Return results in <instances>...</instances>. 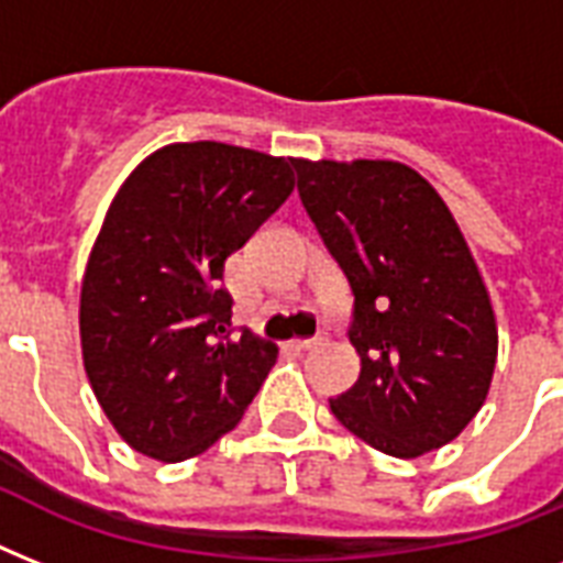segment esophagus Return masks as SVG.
Wrapping results in <instances>:
<instances>
[{
	"label": "esophagus",
	"mask_w": 563,
	"mask_h": 563,
	"mask_svg": "<svg viewBox=\"0 0 563 563\" xmlns=\"http://www.w3.org/2000/svg\"><path fill=\"white\" fill-rule=\"evenodd\" d=\"M324 342L327 333H318L312 335V339H298V342H291V347H295V351H316V347H321Z\"/></svg>",
	"instance_id": "esophagus-1"
}]
</instances>
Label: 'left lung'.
I'll use <instances>...</instances> for the list:
<instances>
[{"label": "left lung", "mask_w": 563, "mask_h": 563, "mask_svg": "<svg viewBox=\"0 0 563 563\" xmlns=\"http://www.w3.org/2000/svg\"><path fill=\"white\" fill-rule=\"evenodd\" d=\"M300 201L353 291L360 379L330 409L365 444L415 459L488 397L497 321L441 195L394 161H295Z\"/></svg>", "instance_id": "1"}]
</instances>
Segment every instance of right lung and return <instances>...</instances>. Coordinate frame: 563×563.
I'll use <instances>...</instances> for the list:
<instances>
[{"mask_svg": "<svg viewBox=\"0 0 563 563\" xmlns=\"http://www.w3.org/2000/svg\"><path fill=\"white\" fill-rule=\"evenodd\" d=\"M291 166L239 145L175 143L110 203L81 283V351L96 400L136 453H203L272 371V342L233 333L221 274L291 195Z\"/></svg>", "mask_w": 563, "mask_h": 563, "instance_id": "obj_1", "label": "right lung"}]
</instances>
